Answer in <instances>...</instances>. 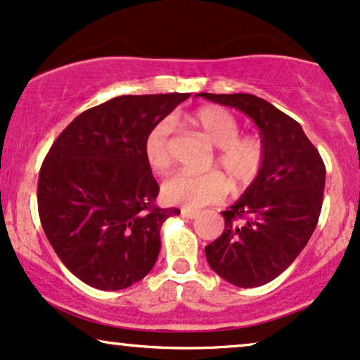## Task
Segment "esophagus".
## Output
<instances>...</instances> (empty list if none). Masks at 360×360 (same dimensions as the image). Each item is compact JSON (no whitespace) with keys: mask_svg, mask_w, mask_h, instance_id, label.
<instances>
[{"mask_svg":"<svg viewBox=\"0 0 360 360\" xmlns=\"http://www.w3.org/2000/svg\"><path fill=\"white\" fill-rule=\"evenodd\" d=\"M198 211H193V209H186L183 207L181 209V216L186 217V219H194V217H198Z\"/></svg>","mask_w":360,"mask_h":360,"instance_id":"1","label":"esophagus"}]
</instances>
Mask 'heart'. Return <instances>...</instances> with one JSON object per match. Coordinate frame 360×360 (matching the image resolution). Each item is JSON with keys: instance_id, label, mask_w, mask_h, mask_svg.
<instances>
[{"instance_id": "b5f03b06", "label": "heart", "mask_w": 360, "mask_h": 360, "mask_svg": "<svg viewBox=\"0 0 360 360\" xmlns=\"http://www.w3.org/2000/svg\"><path fill=\"white\" fill-rule=\"evenodd\" d=\"M189 121L217 148L212 166L221 172H176L161 188L162 199L167 204L198 209L224 198L227 183L234 191H243L257 179L266 165V144L261 136H239V121L219 106L198 109ZM171 136L172 122L161 121L144 139V158L158 174H165L172 165Z\"/></svg>"}]
</instances>
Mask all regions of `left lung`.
<instances>
[{"label":"left lung","instance_id":"1","mask_svg":"<svg viewBox=\"0 0 360 360\" xmlns=\"http://www.w3.org/2000/svg\"><path fill=\"white\" fill-rule=\"evenodd\" d=\"M243 111L266 144V165L227 211L226 227L204 248L211 269L238 288H259L282 274L306 248L322 209L326 166L301 124L248 93H199Z\"/></svg>","mask_w":360,"mask_h":360}]
</instances>
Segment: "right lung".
Returning <instances> with one entry per match:
<instances>
[{
	"instance_id": "add662e5",
	"label": "right lung",
	"mask_w": 360,
	"mask_h": 360,
	"mask_svg": "<svg viewBox=\"0 0 360 360\" xmlns=\"http://www.w3.org/2000/svg\"><path fill=\"white\" fill-rule=\"evenodd\" d=\"M189 96L109 99L75 117L44 158L41 226L61 262L91 288L126 289L156 264L162 222L179 209L154 204L159 186L144 139Z\"/></svg>"
}]
</instances>
